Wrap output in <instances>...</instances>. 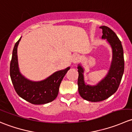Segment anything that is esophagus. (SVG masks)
Returning <instances> with one entry per match:
<instances>
[{"mask_svg":"<svg viewBox=\"0 0 132 132\" xmlns=\"http://www.w3.org/2000/svg\"><path fill=\"white\" fill-rule=\"evenodd\" d=\"M78 61H79V56H78V55H75L73 56L72 57L73 63L76 64L77 62H78Z\"/></svg>","mask_w":132,"mask_h":132,"instance_id":"obj_1","label":"esophagus"}]
</instances>
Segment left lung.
Here are the masks:
<instances>
[{
  "label": "left lung",
  "instance_id": "8db88e82",
  "mask_svg": "<svg viewBox=\"0 0 132 132\" xmlns=\"http://www.w3.org/2000/svg\"><path fill=\"white\" fill-rule=\"evenodd\" d=\"M102 38L106 39L112 48V61L105 77L96 85L87 84L84 80V68L78 64V87L80 95L86 100L101 102L109 98L116 92L124 73V55L121 42L116 33L107 26H101Z\"/></svg>",
  "mask_w": 132,
  "mask_h": 132
}]
</instances>
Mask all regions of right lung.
I'll list each match as a JSON object with an SVG mask.
<instances>
[{"mask_svg": "<svg viewBox=\"0 0 132 132\" xmlns=\"http://www.w3.org/2000/svg\"><path fill=\"white\" fill-rule=\"evenodd\" d=\"M21 38L14 45L10 63V77L14 89L19 96L32 104L42 105L52 102L57 96L61 81L70 67L55 71L41 81H32L25 78L20 71L17 55Z\"/></svg>", "mask_w": 132, "mask_h": 132, "instance_id": "right-lung-1", "label": "right lung"}]
</instances>
